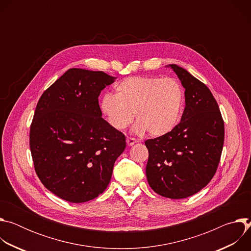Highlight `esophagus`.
<instances>
[{"label":"esophagus","instance_id":"34e87169","mask_svg":"<svg viewBox=\"0 0 251 251\" xmlns=\"http://www.w3.org/2000/svg\"><path fill=\"white\" fill-rule=\"evenodd\" d=\"M126 142H127V145H128V146H132V145H134V144H135V143H136L137 141H136V139H135V138L127 137Z\"/></svg>","mask_w":251,"mask_h":251}]
</instances>
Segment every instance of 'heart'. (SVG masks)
<instances>
[{
  "instance_id": "obj_1",
  "label": "heart",
  "mask_w": 251,
  "mask_h": 251,
  "mask_svg": "<svg viewBox=\"0 0 251 251\" xmlns=\"http://www.w3.org/2000/svg\"><path fill=\"white\" fill-rule=\"evenodd\" d=\"M116 94L106 93L100 108L112 127L127 128L138 121L136 131L163 136L176 126L182 116L185 93L175 78L159 76H134L115 85Z\"/></svg>"
}]
</instances>
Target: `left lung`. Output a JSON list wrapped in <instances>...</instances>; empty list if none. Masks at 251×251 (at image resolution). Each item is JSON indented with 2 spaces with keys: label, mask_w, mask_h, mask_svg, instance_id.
Here are the masks:
<instances>
[{
  "label": "left lung",
  "mask_w": 251,
  "mask_h": 251,
  "mask_svg": "<svg viewBox=\"0 0 251 251\" xmlns=\"http://www.w3.org/2000/svg\"><path fill=\"white\" fill-rule=\"evenodd\" d=\"M185 88L186 107L170 133L149 139L146 166L152 190L169 199H185L204 188L217 172L225 141V123L217 100L188 70L169 64Z\"/></svg>",
  "instance_id": "1"
}]
</instances>
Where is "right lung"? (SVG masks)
<instances>
[{
  "instance_id": "1",
  "label": "right lung",
  "mask_w": 251,
  "mask_h": 251,
  "mask_svg": "<svg viewBox=\"0 0 251 251\" xmlns=\"http://www.w3.org/2000/svg\"><path fill=\"white\" fill-rule=\"evenodd\" d=\"M103 71L70 68L41 96L29 131L43 185L70 202L97 198L126 147L123 133L101 116L100 92L115 81Z\"/></svg>"
}]
</instances>
